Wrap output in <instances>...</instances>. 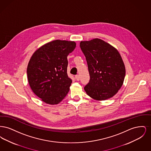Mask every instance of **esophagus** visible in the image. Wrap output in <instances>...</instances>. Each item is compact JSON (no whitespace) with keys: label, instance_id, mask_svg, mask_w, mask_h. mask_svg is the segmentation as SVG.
Here are the masks:
<instances>
[{"label":"esophagus","instance_id":"esophagus-1","mask_svg":"<svg viewBox=\"0 0 151 151\" xmlns=\"http://www.w3.org/2000/svg\"><path fill=\"white\" fill-rule=\"evenodd\" d=\"M75 79H76V80H78V81L80 80V76L79 75H77L75 76Z\"/></svg>","mask_w":151,"mask_h":151}]
</instances>
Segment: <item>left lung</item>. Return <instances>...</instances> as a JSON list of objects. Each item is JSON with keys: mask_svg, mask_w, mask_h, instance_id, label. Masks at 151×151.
<instances>
[{"mask_svg": "<svg viewBox=\"0 0 151 151\" xmlns=\"http://www.w3.org/2000/svg\"><path fill=\"white\" fill-rule=\"evenodd\" d=\"M90 76L84 90L96 100L112 97L122 86L125 77V67L119 52L104 41L95 38L81 41Z\"/></svg>", "mask_w": 151, "mask_h": 151, "instance_id": "1", "label": "left lung"}]
</instances>
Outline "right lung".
I'll use <instances>...</instances> for the list:
<instances>
[{
    "label": "right lung",
    "mask_w": 151,
    "mask_h": 151,
    "mask_svg": "<svg viewBox=\"0 0 151 151\" xmlns=\"http://www.w3.org/2000/svg\"><path fill=\"white\" fill-rule=\"evenodd\" d=\"M76 47L74 41L55 40L35 52L29 60L27 75L34 93L43 102L54 105L65 98L72 79L67 75V56Z\"/></svg>",
    "instance_id": "obj_1"
}]
</instances>
